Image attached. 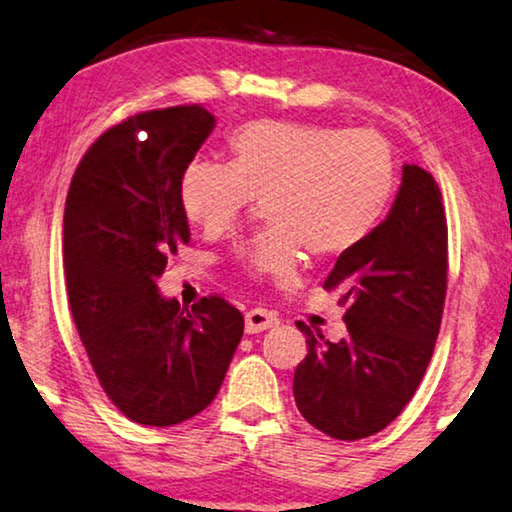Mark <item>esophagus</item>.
Wrapping results in <instances>:
<instances>
[{
  "label": "esophagus",
  "instance_id": "34e87169",
  "mask_svg": "<svg viewBox=\"0 0 512 512\" xmlns=\"http://www.w3.org/2000/svg\"><path fill=\"white\" fill-rule=\"evenodd\" d=\"M277 323H279V316L261 307L247 311V316H244V328H247L249 335H256V332L274 328Z\"/></svg>",
  "mask_w": 512,
  "mask_h": 512
}]
</instances>
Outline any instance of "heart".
<instances>
[{
	"label": "heart",
	"mask_w": 512,
	"mask_h": 512,
	"mask_svg": "<svg viewBox=\"0 0 512 512\" xmlns=\"http://www.w3.org/2000/svg\"><path fill=\"white\" fill-rule=\"evenodd\" d=\"M231 164L191 161L180 201L191 224L217 235L251 203L270 221L235 249L251 277L291 279L302 249L337 258L379 226L397 187V161L376 129L251 120L228 136Z\"/></svg>",
	"instance_id": "heart-1"
}]
</instances>
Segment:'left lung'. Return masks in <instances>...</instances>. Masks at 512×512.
<instances>
[{
  "label": "left lung",
  "instance_id": "obj_1",
  "mask_svg": "<svg viewBox=\"0 0 512 512\" xmlns=\"http://www.w3.org/2000/svg\"><path fill=\"white\" fill-rule=\"evenodd\" d=\"M346 307L348 335L330 342L307 323L293 376L309 425L339 441L381 432L416 395L439 337L448 288V224L432 173L404 166L392 210L337 258L323 284Z\"/></svg>",
  "mask_w": 512,
  "mask_h": 512
}]
</instances>
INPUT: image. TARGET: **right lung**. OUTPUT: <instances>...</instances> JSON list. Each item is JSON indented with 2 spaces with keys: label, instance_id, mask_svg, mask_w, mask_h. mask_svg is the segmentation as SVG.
<instances>
[{
  "label": "right lung",
  "instance_id": "right-lung-1",
  "mask_svg": "<svg viewBox=\"0 0 512 512\" xmlns=\"http://www.w3.org/2000/svg\"><path fill=\"white\" fill-rule=\"evenodd\" d=\"M212 129L201 103L131 115L94 140L66 196L73 323L103 392L140 425L173 427L207 409L244 332L221 295L187 309L157 288L189 244L180 180Z\"/></svg>",
  "mask_w": 512,
  "mask_h": 512
}]
</instances>
